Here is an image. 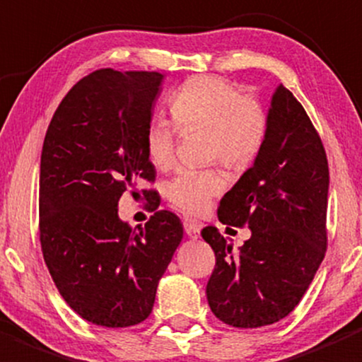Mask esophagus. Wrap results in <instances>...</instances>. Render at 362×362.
<instances>
[{
    "instance_id": "34e87169",
    "label": "esophagus",
    "mask_w": 362,
    "mask_h": 362,
    "mask_svg": "<svg viewBox=\"0 0 362 362\" xmlns=\"http://www.w3.org/2000/svg\"><path fill=\"white\" fill-rule=\"evenodd\" d=\"M184 229H185V235H187L189 238H192V240L199 238V229H202V228H199L198 222L191 221V218H185Z\"/></svg>"
}]
</instances>
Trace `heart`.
Wrapping results in <instances>:
<instances>
[{
  "mask_svg": "<svg viewBox=\"0 0 362 362\" xmlns=\"http://www.w3.org/2000/svg\"><path fill=\"white\" fill-rule=\"evenodd\" d=\"M170 113L180 133L204 129L208 156L231 168H245L257 158L268 133V117L255 98L243 96L235 83L218 76H194L170 100ZM177 131L164 120L145 129L148 160L168 170L175 160ZM226 187L224 175L214 168H182L166 185V198L178 210L202 215Z\"/></svg>",
  "mask_w": 362,
  "mask_h": 362,
  "instance_id": "1",
  "label": "heart"
}]
</instances>
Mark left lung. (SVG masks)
Wrapping results in <instances>:
<instances>
[{"instance_id":"obj_1","label":"left lung","mask_w":362,"mask_h":362,"mask_svg":"<svg viewBox=\"0 0 362 362\" xmlns=\"http://www.w3.org/2000/svg\"><path fill=\"white\" fill-rule=\"evenodd\" d=\"M327 192L329 168L319 133L280 83L262 148L217 210L222 224H249L250 238L233 252L217 228L202 231L217 259L206 284L217 319L261 327L293 312L326 254Z\"/></svg>"}]
</instances>
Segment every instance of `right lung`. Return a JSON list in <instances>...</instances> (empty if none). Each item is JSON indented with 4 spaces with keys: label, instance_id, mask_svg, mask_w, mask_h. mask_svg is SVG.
Masks as SVG:
<instances>
[{
    "label": "right lung",
    "instance_id": "1",
    "mask_svg": "<svg viewBox=\"0 0 362 362\" xmlns=\"http://www.w3.org/2000/svg\"><path fill=\"white\" fill-rule=\"evenodd\" d=\"M164 75L98 69L71 87L47 129L40 163V242L73 312L105 327L140 324L184 236L159 210L141 228L119 217V199L156 180L145 129ZM156 196L154 191H144ZM159 206V204H158Z\"/></svg>",
    "mask_w": 362,
    "mask_h": 362
}]
</instances>
